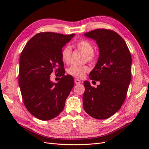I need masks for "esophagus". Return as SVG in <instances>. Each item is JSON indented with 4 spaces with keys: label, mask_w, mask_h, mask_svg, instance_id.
I'll use <instances>...</instances> for the list:
<instances>
[{
    "label": "esophagus",
    "mask_w": 149,
    "mask_h": 149,
    "mask_svg": "<svg viewBox=\"0 0 149 149\" xmlns=\"http://www.w3.org/2000/svg\"><path fill=\"white\" fill-rule=\"evenodd\" d=\"M74 83L76 84H79L81 83V81L78 79H74Z\"/></svg>",
    "instance_id": "obj_1"
}]
</instances>
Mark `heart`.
Returning a JSON list of instances; mask_svg holds the SVG:
<instances>
[{"label":"heart","instance_id":"heart-1","mask_svg":"<svg viewBox=\"0 0 149 149\" xmlns=\"http://www.w3.org/2000/svg\"><path fill=\"white\" fill-rule=\"evenodd\" d=\"M75 47L79 51L83 53L84 56V61L93 62L95 59V56L93 53L94 47L93 44L88 40H81L76 43ZM72 50L70 47H66L61 50V60L66 64H69L71 60ZM89 71V68L86 65L76 66L72 65L67 70L68 73L76 78H83L85 73Z\"/></svg>","mask_w":149,"mask_h":149}]
</instances>
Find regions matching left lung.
Listing matches in <instances>:
<instances>
[{
    "mask_svg": "<svg viewBox=\"0 0 149 149\" xmlns=\"http://www.w3.org/2000/svg\"><path fill=\"white\" fill-rule=\"evenodd\" d=\"M84 36L95 40L99 48L100 56L89 78L100 84L95 88L88 81L84 82L83 107L93 118L106 119L125 101L131 80V55L123 38L114 31L97 29Z\"/></svg>",
    "mask_w": 149,
    "mask_h": 149,
    "instance_id": "1",
    "label": "left lung"
}]
</instances>
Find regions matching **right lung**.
I'll return each instance as SVG.
<instances>
[{
    "label": "right lung",
    "instance_id": "add662e5",
    "mask_svg": "<svg viewBox=\"0 0 149 149\" xmlns=\"http://www.w3.org/2000/svg\"><path fill=\"white\" fill-rule=\"evenodd\" d=\"M74 35L37 33L21 53L19 84L22 99L30 113L40 120H51L59 115L73 88V78L65 75L61 52ZM52 72L62 76L57 84L50 80Z\"/></svg>",
    "mask_w": 149,
    "mask_h": 149
}]
</instances>
